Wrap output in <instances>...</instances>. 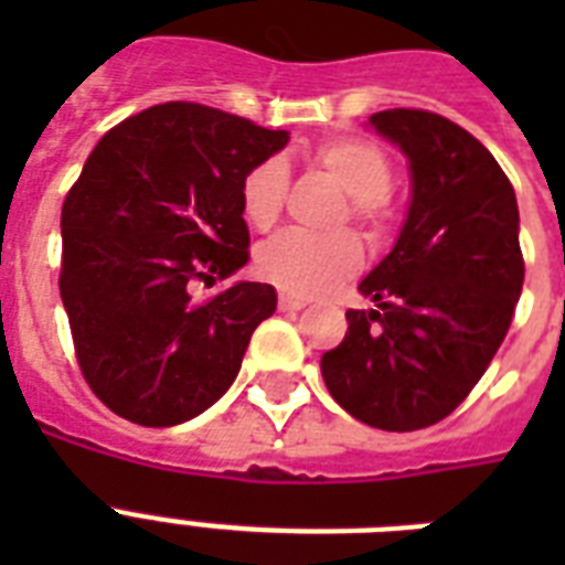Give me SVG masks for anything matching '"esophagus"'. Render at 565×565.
Listing matches in <instances>:
<instances>
[{
    "label": "esophagus",
    "instance_id": "1",
    "mask_svg": "<svg viewBox=\"0 0 565 565\" xmlns=\"http://www.w3.org/2000/svg\"><path fill=\"white\" fill-rule=\"evenodd\" d=\"M308 305V299L301 296H292V292H278V308L281 310H301Z\"/></svg>",
    "mask_w": 565,
    "mask_h": 565
}]
</instances>
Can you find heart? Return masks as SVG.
<instances>
[{
    "label": "heart",
    "mask_w": 565,
    "mask_h": 565,
    "mask_svg": "<svg viewBox=\"0 0 565 565\" xmlns=\"http://www.w3.org/2000/svg\"><path fill=\"white\" fill-rule=\"evenodd\" d=\"M308 161L349 193V216L366 234L377 237L390 222L386 193L393 188V163L366 137L340 135L319 140L308 149ZM290 190V172L281 158H264L248 167L239 181V211L257 231H269L281 220ZM363 260L361 243L352 231L305 234L287 231L257 248V275L292 296H317L358 273Z\"/></svg>",
    "instance_id": "heart-1"
}]
</instances>
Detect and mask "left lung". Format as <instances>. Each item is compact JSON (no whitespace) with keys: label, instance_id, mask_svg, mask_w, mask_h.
Listing matches in <instances>:
<instances>
[{"label":"left lung","instance_id":"left-lung-1","mask_svg":"<svg viewBox=\"0 0 565 565\" xmlns=\"http://www.w3.org/2000/svg\"><path fill=\"white\" fill-rule=\"evenodd\" d=\"M372 126L411 158L413 202L361 281L375 310H345L322 377L354 419L419 430L472 393L508 334L525 281L516 193L487 146L434 110H377Z\"/></svg>","mask_w":565,"mask_h":565}]
</instances>
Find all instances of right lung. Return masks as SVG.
Wrapping results in <instances>:
<instances>
[{"label":"right lung","instance_id":"right-lung-1","mask_svg":"<svg viewBox=\"0 0 565 565\" xmlns=\"http://www.w3.org/2000/svg\"><path fill=\"white\" fill-rule=\"evenodd\" d=\"M287 140L228 110L163 102L90 152L61 207L57 287L78 370L117 416L179 425L234 384L275 290L237 281L193 299V287L246 266L239 181Z\"/></svg>","mask_w":565,"mask_h":565}]
</instances>
